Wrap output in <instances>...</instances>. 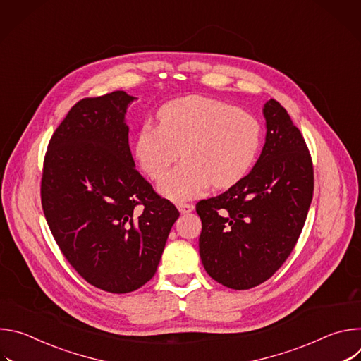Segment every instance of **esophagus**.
I'll return each mask as SVG.
<instances>
[{"instance_id":"obj_1","label":"esophagus","mask_w":361,"mask_h":361,"mask_svg":"<svg viewBox=\"0 0 361 361\" xmlns=\"http://www.w3.org/2000/svg\"><path fill=\"white\" fill-rule=\"evenodd\" d=\"M177 209L181 214H187V213H191L194 210V205L192 204H188V202H178L177 204Z\"/></svg>"}]
</instances>
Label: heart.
<instances>
[{"mask_svg": "<svg viewBox=\"0 0 361 361\" xmlns=\"http://www.w3.org/2000/svg\"><path fill=\"white\" fill-rule=\"evenodd\" d=\"M159 121L140 128L134 156L149 178L159 180L182 149L185 163L159 183V191L174 201L195 198L210 184L227 188L238 183L262 142L255 117L214 98L173 99L160 109Z\"/></svg>", "mask_w": 361, "mask_h": 361, "instance_id": "1", "label": "heart"}]
</instances>
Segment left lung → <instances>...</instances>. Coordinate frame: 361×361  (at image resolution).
<instances>
[{
  "label": "left lung",
  "mask_w": 361,
  "mask_h": 361,
  "mask_svg": "<svg viewBox=\"0 0 361 361\" xmlns=\"http://www.w3.org/2000/svg\"><path fill=\"white\" fill-rule=\"evenodd\" d=\"M266 142L252 170L226 192L201 200L198 240L205 271L217 283L248 290L288 259L310 209L314 176L310 152L286 109L269 99Z\"/></svg>",
  "instance_id": "obj_1"
}]
</instances>
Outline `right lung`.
<instances>
[{
	"label": "right lung",
	"mask_w": 361,
	"mask_h": 361,
	"mask_svg": "<svg viewBox=\"0 0 361 361\" xmlns=\"http://www.w3.org/2000/svg\"><path fill=\"white\" fill-rule=\"evenodd\" d=\"M124 91L82 98L48 142L41 204L48 227L90 284L124 294L156 274L180 213L135 170Z\"/></svg>",
	"instance_id": "1"
}]
</instances>
